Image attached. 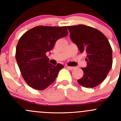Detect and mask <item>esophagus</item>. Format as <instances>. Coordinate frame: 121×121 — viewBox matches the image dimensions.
I'll return each instance as SVG.
<instances>
[{"mask_svg": "<svg viewBox=\"0 0 121 121\" xmlns=\"http://www.w3.org/2000/svg\"><path fill=\"white\" fill-rule=\"evenodd\" d=\"M66 68H68V69H69V70H73V69H74V67H69V66H67V65L66 66Z\"/></svg>", "mask_w": 121, "mask_h": 121, "instance_id": "esophagus-1", "label": "esophagus"}]
</instances>
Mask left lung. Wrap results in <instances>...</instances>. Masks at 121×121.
<instances>
[{
	"label": "left lung",
	"instance_id": "8db88e82",
	"mask_svg": "<svg viewBox=\"0 0 121 121\" xmlns=\"http://www.w3.org/2000/svg\"><path fill=\"white\" fill-rule=\"evenodd\" d=\"M70 39L81 53L86 54L84 75L77 80L80 85L94 88L107 77L112 65V52L109 41L102 33L91 27L79 24L67 26Z\"/></svg>",
	"mask_w": 121,
	"mask_h": 121
}]
</instances>
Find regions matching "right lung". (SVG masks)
Here are the masks:
<instances>
[{
    "mask_svg": "<svg viewBox=\"0 0 121 121\" xmlns=\"http://www.w3.org/2000/svg\"><path fill=\"white\" fill-rule=\"evenodd\" d=\"M66 26L35 27L20 38L16 50V59L26 83L35 90H43L53 84L62 64L48 62L47 52L53 48L58 39L67 36Z\"/></svg>",
    "mask_w": 121,
    "mask_h": 121,
    "instance_id": "1",
    "label": "right lung"
}]
</instances>
